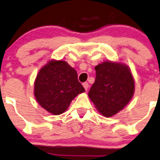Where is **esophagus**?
Returning a JSON list of instances; mask_svg holds the SVG:
<instances>
[{
    "instance_id": "34e87169",
    "label": "esophagus",
    "mask_w": 160,
    "mask_h": 160,
    "mask_svg": "<svg viewBox=\"0 0 160 160\" xmlns=\"http://www.w3.org/2000/svg\"><path fill=\"white\" fill-rule=\"evenodd\" d=\"M83 88H84L85 90H86V91H88V88H89V84H88V83L85 82V83H83Z\"/></svg>"
}]
</instances>
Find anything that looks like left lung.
<instances>
[{"label":"left lung","mask_w":160,"mask_h":160,"mask_svg":"<svg viewBox=\"0 0 160 160\" xmlns=\"http://www.w3.org/2000/svg\"><path fill=\"white\" fill-rule=\"evenodd\" d=\"M96 78L88 96L97 110L106 118L123 110L135 92V80L129 67L121 62L104 61L95 67Z\"/></svg>","instance_id":"left-lung-1"}]
</instances>
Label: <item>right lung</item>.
I'll return each instance as SVG.
<instances>
[{
  "label": "right lung",
  "mask_w": 160,
  "mask_h": 160,
  "mask_svg": "<svg viewBox=\"0 0 160 160\" xmlns=\"http://www.w3.org/2000/svg\"><path fill=\"white\" fill-rule=\"evenodd\" d=\"M84 91L77 71L62 59L48 61L38 71L34 83L36 101L54 115L65 112L71 101Z\"/></svg>",
  "instance_id": "add662e5"
}]
</instances>
